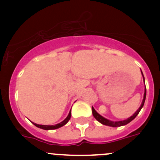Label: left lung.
<instances>
[{
  "label": "left lung",
  "instance_id": "left-lung-1",
  "mask_svg": "<svg viewBox=\"0 0 160 160\" xmlns=\"http://www.w3.org/2000/svg\"><path fill=\"white\" fill-rule=\"evenodd\" d=\"M141 72H142V70H141ZM142 74L143 79H144V76H143L142 72ZM144 82H145V79H144ZM146 88H145L144 98H143V101H142V102L141 106H140L139 108L137 110L136 112H135L133 115L131 116L130 118H128L126 119V120L119 121V122H111V121L108 120V119L104 118V117H102L101 115H100V114L94 110V108H93V107H92V113H93V117H94L98 121V122H101V124H103V125H108V126H111V127H120V126H122V125H127V124L129 123V122H132V121L133 120V119L135 118L137 115H138V114L139 113V111H141L143 105H144L145 101H146Z\"/></svg>",
  "mask_w": 160,
  "mask_h": 160
}]
</instances>
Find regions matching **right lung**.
<instances>
[{
  "instance_id": "add662e5",
  "label": "right lung",
  "mask_w": 160,
  "mask_h": 160,
  "mask_svg": "<svg viewBox=\"0 0 160 160\" xmlns=\"http://www.w3.org/2000/svg\"><path fill=\"white\" fill-rule=\"evenodd\" d=\"M70 117H71V110L70 111V113H69L68 116L67 117V118H66L64 121H62V122H60V123L57 124V125H38V124L33 123V122H32V123H33L35 126L38 127V128H42V129H44V130L56 129V128H60V127L63 126L64 125H66V124H67V122H69V120L70 119Z\"/></svg>"
}]
</instances>
